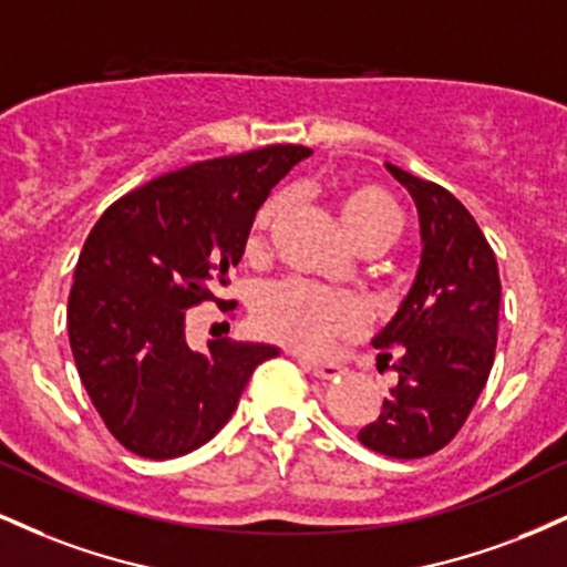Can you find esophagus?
<instances>
[{
  "label": "esophagus",
  "instance_id": "1",
  "mask_svg": "<svg viewBox=\"0 0 567 567\" xmlns=\"http://www.w3.org/2000/svg\"><path fill=\"white\" fill-rule=\"evenodd\" d=\"M301 365L306 370H311V373L322 381H330V379H336V375L343 373L341 362H333V360H309V357H301Z\"/></svg>",
  "mask_w": 567,
  "mask_h": 567
}]
</instances>
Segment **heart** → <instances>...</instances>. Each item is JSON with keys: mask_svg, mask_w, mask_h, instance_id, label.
I'll use <instances>...</instances> for the list:
<instances>
[{"mask_svg": "<svg viewBox=\"0 0 567 567\" xmlns=\"http://www.w3.org/2000/svg\"><path fill=\"white\" fill-rule=\"evenodd\" d=\"M288 197L271 194L258 207L252 220L250 245L256 247L264 234L282 216ZM336 213L357 250H381L402 231V213L386 192L373 184H351L338 194ZM256 328L271 341L298 351H322L336 338L351 336L362 328V306L343 292L311 288L306 282H277L258 296L252 311Z\"/></svg>", "mask_w": 567, "mask_h": 567, "instance_id": "1", "label": "heart"}]
</instances>
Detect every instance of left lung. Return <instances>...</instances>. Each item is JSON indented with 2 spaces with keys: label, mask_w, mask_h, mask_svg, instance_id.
<instances>
[{
  "label": "left lung",
  "mask_w": 567,
  "mask_h": 567,
  "mask_svg": "<svg viewBox=\"0 0 567 567\" xmlns=\"http://www.w3.org/2000/svg\"><path fill=\"white\" fill-rule=\"evenodd\" d=\"M386 167L419 207L424 256L413 290L373 341L383 362L400 354V381L357 440L389 458H424L458 434L491 375L501 279L483 229L447 188Z\"/></svg>",
  "instance_id": "obj_1"
}]
</instances>
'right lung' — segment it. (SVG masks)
I'll use <instances>...</instances> for the list:
<instances>
[{
    "mask_svg": "<svg viewBox=\"0 0 567 567\" xmlns=\"http://www.w3.org/2000/svg\"><path fill=\"white\" fill-rule=\"evenodd\" d=\"M306 146L197 162L133 188L97 218L69 292V343L90 400L130 453L175 458L216 437L252 370L277 357L229 338L192 351L186 309L218 301L256 210Z\"/></svg>",
    "mask_w": 567,
    "mask_h": 567,
    "instance_id": "obj_1",
    "label": "right lung"
}]
</instances>
